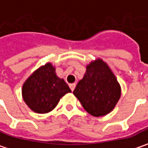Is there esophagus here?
Masks as SVG:
<instances>
[{
  "instance_id": "esophagus-1",
  "label": "esophagus",
  "mask_w": 148,
  "mask_h": 148,
  "mask_svg": "<svg viewBox=\"0 0 148 148\" xmlns=\"http://www.w3.org/2000/svg\"><path fill=\"white\" fill-rule=\"evenodd\" d=\"M75 88H76V83H71V84H70V88L71 91H73V90L75 89Z\"/></svg>"
}]
</instances>
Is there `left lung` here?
I'll use <instances>...</instances> for the list:
<instances>
[{
  "instance_id": "left-lung-1",
  "label": "left lung",
  "mask_w": 148,
  "mask_h": 148,
  "mask_svg": "<svg viewBox=\"0 0 148 148\" xmlns=\"http://www.w3.org/2000/svg\"><path fill=\"white\" fill-rule=\"evenodd\" d=\"M73 94L84 110L95 117L110 113L121 98V88L110 66L102 59L91 61Z\"/></svg>"
}]
</instances>
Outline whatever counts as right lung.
I'll list each match as a JSON object with an SVG mask.
<instances>
[{"label":"right lung","instance_id":"add662e5","mask_svg":"<svg viewBox=\"0 0 148 148\" xmlns=\"http://www.w3.org/2000/svg\"><path fill=\"white\" fill-rule=\"evenodd\" d=\"M71 92L64 79L57 77L56 67L46 63L25 81L22 95L29 109L38 114H45L53 110L60 99Z\"/></svg>","mask_w":148,"mask_h":148}]
</instances>
